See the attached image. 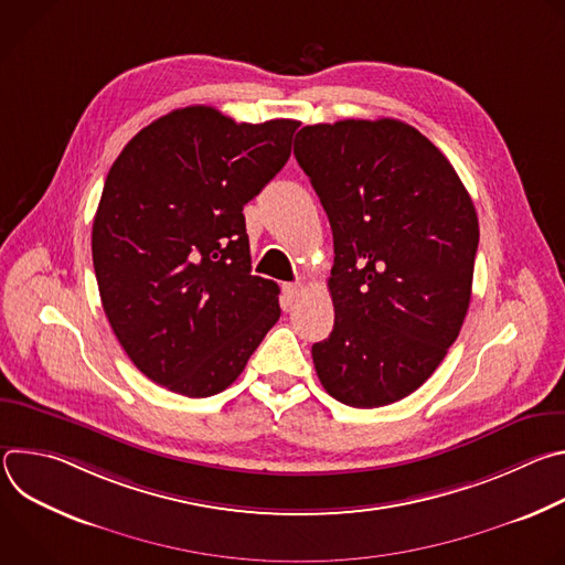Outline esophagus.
Returning a JSON list of instances; mask_svg holds the SVG:
<instances>
[{"label":"esophagus","mask_w":565,"mask_h":565,"mask_svg":"<svg viewBox=\"0 0 565 565\" xmlns=\"http://www.w3.org/2000/svg\"><path fill=\"white\" fill-rule=\"evenodd\" d=\"M299 295H301V286L299 284H284L281 286V299H284L286 306L295 303L299 299Z\"/></svg>","instance_id":"34e87169"}]
</instances>
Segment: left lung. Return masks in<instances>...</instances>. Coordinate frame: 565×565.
Instances as JSON below:
<instances>
[{
	"label": "left lung",
	"instance_id": "obj_1",
	"mask_svg": "<svg viewBox=\"0 0 565 565\" xmlns=\"http://www.w3.org/2000/svg\"><path fill=\"white\" fill-rule=\"evenodd\" d=\"M295 158L327 210L333 333L319 382L358 409L391 405L438 369L465 321L478 216L445 153L393 120L308 125Z\"/></svg>",
	"mask_w": 565,
	"mask_h": 565
}]
</instances>
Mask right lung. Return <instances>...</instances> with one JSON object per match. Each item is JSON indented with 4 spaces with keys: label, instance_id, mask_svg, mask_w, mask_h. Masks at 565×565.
Returning a JSON list of instances; mask_svg holds the SVG:
<instances>
[{
    "label": "right lung",
    "instance_id": "add662e5",
    "mask_svg": "<svg viewBox=\"0 0 565 565\" xmlns=\"http://www.w3.org/2000/svg\"><path fill=\"white\" fill-rule=\"evenodd\" d=\"M297 127L194 105L140 129L111 166L94 268L120 347L151 382L221 393L277 324L279 286L250 273L244 205L286 166Z\"/></svg>",
    "mask_w": 565,
    "mask_h": 565
}]
</instances>
